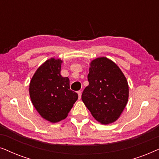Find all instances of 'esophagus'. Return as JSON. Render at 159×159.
I'll use <instances>...</instances> for the list:
<instances>
[{"label": "esophagus", "instance_id": "1", "mask_svg": "<svg viewBox=\"0 0 159 159\" xmlns=\"http://www.w3.org/2000/svg\"><path fill=\"white\" fill-rule=\"evenodd\" d=\"M78 99H81V94H82L81 91H78Z\"/></svg>", "mask_w": 159, "mask_h": 159}]
</instances>
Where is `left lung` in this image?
Masks as SVG:
<instances>
[{
    "instance_id": "1",
    "label": "left lung",
    "mask_w": 159,
    "mask_h": 159,
    "mask_svg": "<svg viewBox=\"0 0 159 159\" xmlns=\"http://www.w3.org/2000/svg\"><path fill=\"white\" fill-rule=\"evenodd\" d=\"M89 84L82 100L95 119L102 124L116 121L126 107L129 97L126 78L109 59L99 57L91 62Z\"/></svg>"
}]
</instances>
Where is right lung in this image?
<instances>
[{
  "mask_svg": "<svg viewBox=\"0 0 159 159\" xmlns=\"http://www.w3.org/2000/svg\"><path fill=\"white\" fill-rule=\"evenodd\" d=\"M60 60H46L40 66L30 84L33 105L43 118L52 123L65 119L78 99L70 89V80L60 75Z\"/></svg>",
  "mask_w": 159,
  "mask_h": 159,
  "instance_id": "1",
  "label": "right lung"
}]
</instances>
